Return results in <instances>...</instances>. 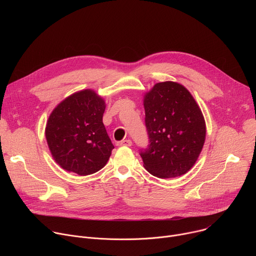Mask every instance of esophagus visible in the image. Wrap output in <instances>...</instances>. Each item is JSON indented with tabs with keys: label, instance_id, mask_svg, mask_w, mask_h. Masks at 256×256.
<instances>
[{
	"label": "esophagus",
	"instance_id": "esophagus-1",
	"mask_svg": "<svg viewBox=\"0 0 256 256\" xmlns=\"http://www.w3.org/2000/svg\"><path fill=\"white\" fill-rule=\"evenodd\" d=\"M132 144V142L130 140H122L120 142V146H124V147H130Z\"/></svg>",
	"mask_w": 256,
	"mask_h": 256
}]
</instances>
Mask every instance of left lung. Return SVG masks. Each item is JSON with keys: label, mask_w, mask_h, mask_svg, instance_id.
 Returning a JSON list of instances; mask_svg holds the SVG:
<instances>
[{"label": "left lung", "mask_w": 256, "mask_h": 256, "mask_svg": "<svg viewBox=\"0 0 256 256\" xmlns=\"http://www.w3.org/2000/svg\"><path fill=\"white\" fill-rule=\"evenodd\" d=\"M149 142L140 149L144 167L159 178L186 174L196 162L206 140V122L190 91L161 82L144 96Z\"/></svg>", "instance_id": "8db88e82"}]
</instances>
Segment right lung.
I'll return each instance as SVG.
<instances>
[{"label":"right lung","instance_id":"obj_1","mask_svg":"<svg viewBox=\"0 0 256 256\" xmlns=\"http://www.w3.org/2000/svg\"><path fill=\"white\" fill-rule=\"evenodd\" d=\"M105 101L86 89L62 100L50 114L46 136L54 161L85 176L103 168L114 149L102 122Z\"/></svg>","mask_w":256,"mask_h":256}]
</instances>
